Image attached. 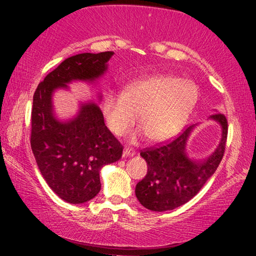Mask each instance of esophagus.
<instances>
[{"label":"esophagus","mask_w":256,"mask_h":256,"mask_svg":"<svg viewBox=\"0 0 256 256\" xmlns=\"http://www.w3.org/2000/svg\"><path fill=\"white\" fill-rule=\"evenodd\" d=\"M134 155H135V152L130 149H124V157H132Z\"/></svg>","instance_id":"esophagus-1"}]
</instances>
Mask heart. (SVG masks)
Here are the masks:
<instances>
[{"label":"heart","mask_w":256,"mask_h":256,"mask_svg":"<svg viewBox=\"0 0 256 256\" xmlns=\"http://www.w3.org/2000/svg\"><path fill=\"white\" fill-rule=\"evenodd\" d=\"M197 93L190 82L174 76L155 74L135 80L122 92H110L102 102L107 128L122 136L138 122L149 141L172 138L186 124ZM136 141V135L132 136Z\"/></svg>","instance_id":"obj_1"}]
</instances>
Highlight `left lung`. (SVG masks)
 I'll return each mask as SVG.
<instances>
[{
  "instance_id": "1",
  "label": "left lung",
  "mask_w": 256,
  "mask_h": 256,
  "mask_svg": "<svg viewBox=\"0 0 256 256\" xmlns=\"http://www.w3.org/2000/svg\"><path fill=\"white\" fill-rule=\"evenodd\" d=\"M222 127V140L211 156L191 160L186 154V143L196 126L166 144L142 150L148 172L136 184L135 194L146 208L155 212L180 208L200 191L222 162L227 140V120L222 113L210 116Z\"/></svg>"
}]
</instances>
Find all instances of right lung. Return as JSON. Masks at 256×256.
Returning <instances> with one entry per match:
<instances>
[{
  "instance_id": "add662e5",
  "label": "right lung",
  "mask_w": 256,
  "mask_h": 256,
  "mask_svg": "<svg viewBox=\"0 0 256 256\" xmlns=\"http://www.w3.org/2000/svg\"><path fill=\"white\" fill-rule=\"evenodd\" d=\"M113 51L65 59L37 86L31 110V149L51 190L70 204L93 199L101 188L100 170L121 158L124 146L106 127L96 102H82L74 118H56L52 96L68 84L94 82L107 71Z\"/></svg>"
}]
</instances>
